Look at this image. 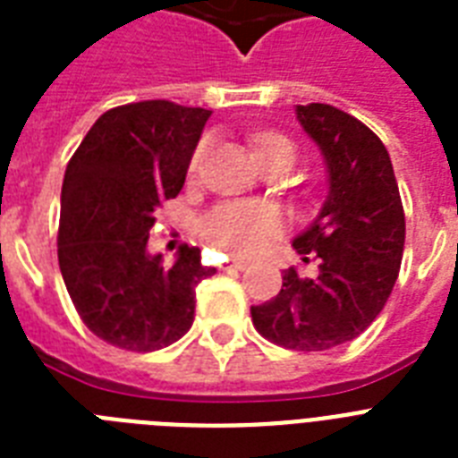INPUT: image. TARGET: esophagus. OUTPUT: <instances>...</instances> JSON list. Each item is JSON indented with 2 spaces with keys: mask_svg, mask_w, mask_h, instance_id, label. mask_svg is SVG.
<instances>
[{
  "mask_svg": "<svg viewBox=\"0 0 458 458\" xmlns=\"http://www.w3.org/2000/svg\"><path fill=\"white\" fill-rule=\"evenodd\" d=\"M247 268V261H242V259H233L223 271H244Z\"/></svg>",
  "mask_w": 458,
  "mask_h": 458,
  "instance_id": "esophagus-1",
  "label": "esophagus"
}]
</instances>
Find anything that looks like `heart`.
I'll return each instance as SVG.
<instances>
[{"mask_svg": "<svg viewBox=\"0 0 458 458\" xmlns=\"http://www.w3.org/2000/svg\"><path fill=\"white\" fill-rule=\"evenodd\" d=\"M254 145H257V157L276 152V149H293V145L285 138L273 135V132L257 135ZM207 147L208 140H201V145L197 147V152L192 157V164H190L192 171L199 168ZM278 216L273 214L271 208L257 207V204H242V201L218 207L207 218V235L221 250L230 251V254H254L278 233Z\"/></svg>", "mask_w": 458, "mask_h": 458, "instance_id": "1", "label": "heart"}]
</instances>
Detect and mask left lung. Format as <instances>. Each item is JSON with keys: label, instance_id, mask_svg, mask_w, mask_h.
<instances>
[{"label": "left lung", "instance_id": "1", "mask_svg": "<svg viewBox=\"0 0 458 458\" xmlns=\"http://www.w3.org/2000/svg\"><path fill=\"white\" fill-rule=\"evenodd\" d=\"M294 111L327 168L326 201L293 240L304 261H318V276L287 268L280 293L251 306V320L280 347L323 352L359 337L383 311L402 266L406 223L390 154L376 132L330 104Z\"/></svg>", "mask_w": 458, "mask_h": 458}]
</instances>
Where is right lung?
Here are the masks:
<instances>
[{
  "mask_svg": "<svg viewBox=\"0 0 458 458\" xmlns=\"http://www.w3.org/2000/svg\"><path fill=\"white\" fill-rule=\"evenodd\" d=\"M211 111L125 104L89 128L61 187L59 268L82 323L114 347L154 352L192 327L194 287L214 276L197 247L173 266L147 251L154 214L178 197Z\"/></svg>",
  "mask_w": 458,
  "mask_h": 458,
  "instance_id": "1",
  "label": "right lung"
}]
</instances>
